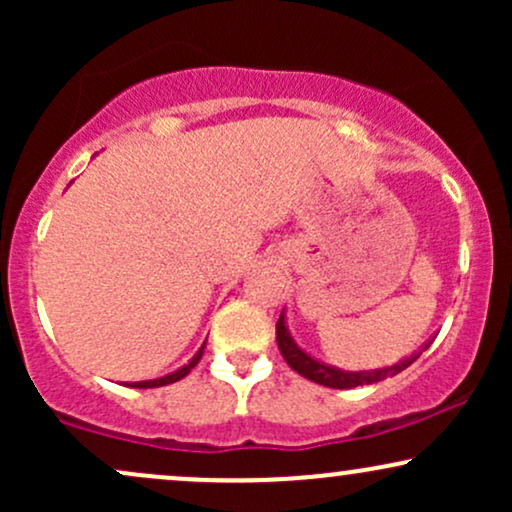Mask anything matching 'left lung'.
I'll use <instances>...</instances> for the list:
<instances>
[{"label":"left lung","instance_id":"obj_1","mask_svg":"<svg viewBox=\"0 0 512 512\" xmlns=\"http://www.w3.org/2000/svg\"><path fill=\"white\" fill-rule=\"evenodd\" d=\"M276 344H279V351H281V356H284V361L289 363V366L296 370L298 375H303V378L313 380V383H317V385L334 387V390H349V387L380 383V380H385L387 375L402 373L404 368H409L411 363H414L416 358L421 356V351H419V354L409 356L407 361L397 363V366H392V368L361 370V373H349V370H339V368L325 366V363L315 361V358H310L308 354H305V351L298 349L296 342H293V339L289 337V332H286L284 313H281L279 322H276ZM426 346H424V349H426Z\"/></svg>","mask_w":512,"mask_h":512}]
</instances>
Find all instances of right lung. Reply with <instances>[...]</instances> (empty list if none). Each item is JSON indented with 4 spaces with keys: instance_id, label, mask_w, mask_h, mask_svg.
<instances>
[{
    "instance_id": "1",
    "label": "right lung",
    "mask_w": 512,
    "mask_h": 512,
    "mask_svg": "<svg viewBox=\"0 0 512 512\" xmlns=\"http://www.w3.org/2000/svg\"><path fill=\"white\" fill-rule=\"evenodd\" d=\"M202 354H204V346L202 349L197 351L195 354V358H192L190 363H187V366H182L180 370H175V373H170V375H166V378H156V380H142V383H132V387H161V385H170V383H178V380H182L185 378L187 373H190L192 368L197 366L199 363V358H202Z\"/></svg>"
}]
</instances>
